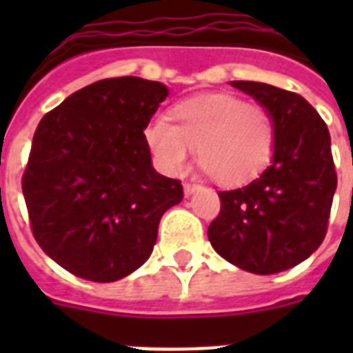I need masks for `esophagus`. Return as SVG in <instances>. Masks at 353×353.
Wrapping results in <instances>:
<instances>
[{
  "instance_id": "1",
  "label": "esophagus",
  "mask_w": 353,
  "mask_h": 353,
  "mask_svg": "<svg viewBox=\"0 0 353 353\" xmlns=\"http://www.w3.org/2000/svg\"><path fill=\"white\" fill-rule=\"evenodd\" d=\"M183 190H185V196H192L194 192H196V190H199V185H196V183H185V185H183Z\"/></svg>"
}]
</instances>
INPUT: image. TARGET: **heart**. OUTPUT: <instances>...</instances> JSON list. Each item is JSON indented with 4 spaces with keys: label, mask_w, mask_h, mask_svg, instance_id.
I'll use <instances>...</instances> for the list:
<instances>
[{
    "label": "heart",
    "mask_w": 353,
    "mask_h": 353,
    "mask_svg": "<svg viewBox=\"0 0 353 353\" xmlns=\"http://www.w3.org/2000/svg\"><path fill=\"white\" fill-rule=\"evenodd\" d=\"M170 121L157 119L146 128L150 150L170 174H179L196 148L198 165L216 183L236 187L260 174L273 155L271 113L240 97H194L172 110Z\"/></svg>",
    "instance_id": "obj_1"
}]
</instances>
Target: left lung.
<instances>
[{"mask_svg":"<svg viewBox=\"0 0 353 353\" xmlns=\"http://www.w3.org/2000/svg\"><path fill=\"white\" fill-rule=\"evenodd\" d=\"M231 85L271 113L273 159L249 185L218 192L221 210L207 234L214 251L236 268L274 274L312 256L326 236L337 188L332 141L304 97L262 82Z\"/></svg>","mask_w":353,"mask_h":353,"instance_id":"obj_1","label":"left lung"}]
</instances>
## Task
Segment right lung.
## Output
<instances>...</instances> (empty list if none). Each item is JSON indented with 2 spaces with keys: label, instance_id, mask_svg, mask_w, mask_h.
I'll list each match as a JSON object with an SVG mask.
<instances>
[{
  "label": "right lung",
  "instance_id": "obj_1",
  "mask_svg": "<svg viewBox=\"0 0 353 353\" xmlns=\"http://www.w3.org/2000/svg\"><path fill=\"white\" fill-rule=\"evenodd\" d=\"M168 97L139 77L99 80L36 128L23 188L38 245L91 282H115L150 258L161 216L181 203V181L152 166L144 130Z\"/></svg>",
  "mask_w": 353,
  "mask_h": 353
}]
</instances>
